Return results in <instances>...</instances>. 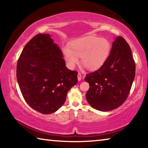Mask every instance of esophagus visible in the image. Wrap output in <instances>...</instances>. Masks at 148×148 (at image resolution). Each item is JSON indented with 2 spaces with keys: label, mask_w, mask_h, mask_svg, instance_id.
Listing matches in <instances>:
<instances>
[{
  "label": "esophagus",
  "mask_w": 148,
  "mask_h": 148,
  "mask_svg": "<svg viewBox=\"0 0 148 148\" xmlns=\"http://www.w3.org/2000/svg\"><path fill=\"white\" fill-rule=\"evenodd\" d=\"M77 79H78V81H80L82 79V75L80 73L77 74Z\"/></svg>",
  "instance_id": "esophagus-1"
}]
</instances>
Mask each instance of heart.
I'll list each match as a JSON object with an SVG mask.
<instances>
[{"instance_id":"obj_1","label":"heart","mask_w":148,"mask_h":148,"mask_svg":"<svg viewBox=\"0 0 148 148\" xmlns=\"http://www.w3.org/2000/svg\"><path fill=\"white\" fill-rule=\"evenodd\" d=\"M111 46L106 39L86 36L77 39L71 44V48L63 49L64 58L70 68L78 63L77 57H81L82 64L89 71L99 69L108 57Z\"/></svg>"}]
</instances>
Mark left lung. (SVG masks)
I'll list each match as a JSON object with an SVG mask.
<instances>
[{
  "label": "left lung",
  "instance_id": "1",
  "mask_svg": "<svg viewBox=\"0 0 148 148\" xmlns=\"http://www.w3.org/2000/svg\"><path fill=\"white\" fill-rule=\"evenodd\" d=\"M135 70L129 45L123 37L118 36L101 68L86 75L85 80L89 84L87 102L93 108L103 112L121 106L129 95Z\"/></svg>",
  "mask_w": 148,
  "mask_h": 148
}]
</instances>
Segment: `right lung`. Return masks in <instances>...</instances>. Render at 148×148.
I'll return each mask as SVG.
<instances>
[{"label": "right lung", "instance_id": "obj_1", "mask_svg": "<svg viewBox=\"0 0 148 148\" xmlns=\"http://www.w3.org/2000/svg\"><path fill=\"white\" fill-rule=\"evenodd\" d=\"M77 72L65 66L61 50L48 34L34 36L17 61L16 76L25 101L42 114L53 113L77 82Z\"/></svg>", "mask_w": 148, "mask_h": 148}]
</instances>
